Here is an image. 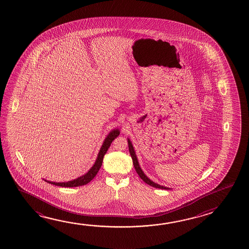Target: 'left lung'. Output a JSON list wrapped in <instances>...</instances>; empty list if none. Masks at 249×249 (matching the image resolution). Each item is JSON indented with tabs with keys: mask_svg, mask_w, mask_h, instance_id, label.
I'll list each match as a JSON object with an SVG mask.
<instances>
[{
	"mask_svg": "<svg viewBox=\"0 0 249 249\" xmlns=\"http://www.w3.org/2000/svg\"><path fill=\"white\" fill-rule=\"evenodd\" d=\"M127 143H128V149H129V153H130L131 157H132V160H133V164H134V166H135V171L137 172V174H138V176L141 177V179H142L144 182H146V183L148 184V185L151 186V187H154V188H160V189H170V188H166V187H163V186H160V185L155 183L154 181L150 180V179L147 178V176L144 175V173H143L142 170L141 169V167L139 166L138 160H137V158H136V155H135L134 147H133V145H132V143H131L129 140H127Z\"/></svg>",
	"mask_w": 249,
	"mask_h": 249,
	"instance_id": "obj_1",
	"label": "left lung"
}]
</instances>
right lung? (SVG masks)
<instances>
[{
	"instance_id": "1",
	"label": "right lung",
	"mask_w": 249,
	"mask_h": 249,
	"mask_svg": "<svg viewBox=\"0 0 249 249\" xmlns=\"http://www.w3.org/2000/svg\"><path fill=\"white\" fill-rule=\"evenodd\" d=\"M120 132L118 129H114V130L110 132V134L107 135V137L105 139L103 145H102L101 150L99 152L98 157L96 159V161L94 163V166L90 169L89 171L88 172L86 175L78 178L76 179H73L71 181H68V182H52V181H47L50 184H53L55 186H60V187H63V188H73V187H79V186H83L86 184L90 182L92 179H94V176L97 175L99 169L101 168L102 165V161H103V157L104 155H106L107 151L110 147L111 143L114 141V139L118 136Z\"/></svg>"
}]
</instances>
